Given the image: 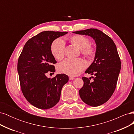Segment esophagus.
I'll list each match as a JSON object with an SVG mask.
<instances>
[{
  "instance_id": "34e87169",
  "label": "esophagus",
  "mask_w": 134,
  "mask_h": 134,
  "mask_svg": "<svg viewBox=\"0 0 134 134\" xmlns=\"http://www.w3.org/2000/svg\"><path fill=\"white\" fill-rule=\"evenodd\" d=\"M74 79V77H72V76H69V80H73Z\"/></svg>"
}]
</instances>
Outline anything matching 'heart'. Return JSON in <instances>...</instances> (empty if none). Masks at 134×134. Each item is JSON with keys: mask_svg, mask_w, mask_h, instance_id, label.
Returning a JSON list of instances; mask_svg holds the SVG:
<instances>
[{"mask_svg": "<svg viewBox=\"0 0 134 134\" xmlns=\"http://www.w3.org/2000/svg\"><path fill=\"white\" fill-rule=\"evenodd\" d=\"M70 41L81 50L82 54L88 59H91L96 54V50L90 46V41L83 35L72 36ZM65 43L62 38H57L52 42L51 51L54 57L57 60H62L65 55ZM86 67V63L82 59H66L58 66V70L62 73L70 76L79 75Z\"/></svg>", "mask_w": 134, "mask_h": 134, "instance_id": "1", "label": "heart"}]
</instances>
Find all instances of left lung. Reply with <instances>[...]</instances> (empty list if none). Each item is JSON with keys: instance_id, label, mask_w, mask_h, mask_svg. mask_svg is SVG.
<instances>
[{"instance_id": "obj_1", "label": "left lung", "mask_w": 134, "mask_h": 134, "mask_svg": "<svg viewBox=\"0 0 134 134\" xmlns=\"http://www.w3.org/2000/svg\"><path fill=\"white\" fill-rule=\"evenodd\" d=\"M72 33L91 36L96 43L94 60L86 73L94 75L91 78L83 77V87L79 91L83 102L92 107L99 106L111 98L116 87L121 69V60L116 44L101 31L90 28Z\"/></svg>"}]
</instances>
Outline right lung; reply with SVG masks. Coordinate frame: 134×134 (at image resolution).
Instances as JSON below:
<instances>
[{
	"mask_svg": "<svg viewBox=\"0 0 134 134\" xmlns=\"http://www.w3.org/2000/svg\"><path fill=\"white\" fill-rule=\"evenodd\" d=\"M67 32L43 31L26 43L17 64L19 82L26 99L34 106L42 109L52 108L60 100L61 91L69 80L68 75L57 74L48 78L46 74L54 72L56 63L51 51L54 40Z\"/></svg>",
	"mask_w": 134,
	"mask_h": 134,
	"instance_id": "1",
	"label": "right lung"
}]
</instances>
